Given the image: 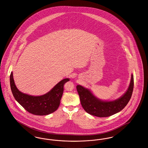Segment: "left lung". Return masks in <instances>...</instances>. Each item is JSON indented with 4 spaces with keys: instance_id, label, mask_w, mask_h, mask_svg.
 I'll return each mask as SVG.
<instances>
[{
    "instance_id": "1",
    "label": "left lung",
    "mask_w": 148,
    "mask_h": 148,
    "mask_svg": "<svg viewBox=\"0 0 148 148\" xmlns=\"http://www.w3.org/2000/svg\"><path fill=\"white\" fill-rule=\"evenodd\" d=\"M134 87L133 75H131L129 88L124 95L116 100L104 101L96 98L89 89L77 85L82 106L89 114L99 117H107L122 110L130 100Z\"/></svg>"
}]
</instances>
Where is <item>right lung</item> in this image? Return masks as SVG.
Instances as JSON below:
<instances>
[{"mask_svg": "<svg viewBox=\"0 0 148 148\" xmlns=\"http://www.w3.org/2000/svg\"><path fill=\"white\" fill-rule=\"evenodd\" d=\"M69 80L68 78L64 79L47 94L34 96L20 92L14 83L12 72L10 76V87L15 99L27 111L38 116L48 115L58 109L63 93L64 85Z\"/></svg>", "mask_w": 148, "mask_h": 148, "instance_id": "add662e5", "label": "right lung"}]
</instances>
